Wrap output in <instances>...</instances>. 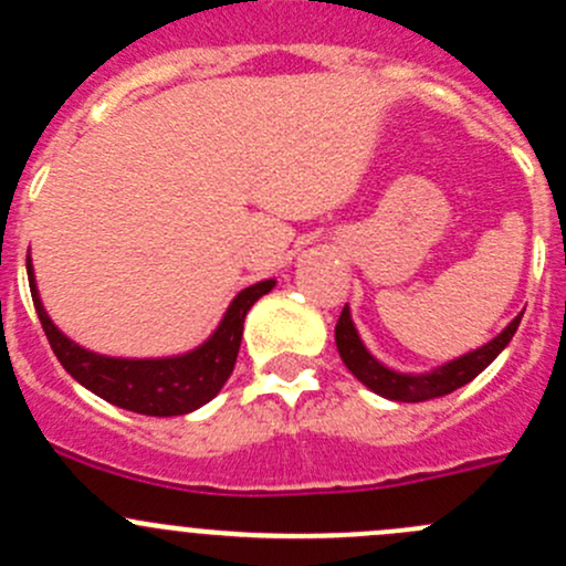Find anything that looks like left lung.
<instances>
[{"label":"left lung","mask_w":566,"mask_h":566,"mask_svg":"<svg viewBox=\"0 0 566 566\" xmlns=\"http://www.w3.org/2000/svg\"><path fill=\"white\" fill-rule=\"evenodd\" d=\"M521 317L517 315L501 331L495 339H490L488 345L476 347V350L465 353V356L454 358V361L443 364V367L432 369V373L424 375H402V373H394V369L380 364L373 353L364 347L361 336H358L356 325L350 319V310H342L339 323H336V350H339L342 361L345 367L361 380L367 389H373L380 397L394 399V402H424V399H436L443 397V394H452L458 391L460 386L471 384L501 350L512 342L515 336L517 325H521Z\"/></svg>","instance_id":"obj_1"}]
</instances>
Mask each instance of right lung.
I'll return each instance as SVG.
<instances>
[{
    "mask_svg": "<svg viewBox=\"0 0 566 566\" xmlns=\"http://www.w3.org/2000/svg\"><path fill=\"white\" fill-rule=\"evenodd\" d=\"M27 273H30L32 301L45 339L67 375L106 402L145 416H182L210 402L235 369L247 312L276 284L273 279H265L241 290L213 336L197 350L172 358H112L67 339L40 304L30 256H27Z\"/></svg>",
    "mask_w": 566,
    "mask_h": 566,
    "instance_id": "add662e5",
    "label": "right lung"
}]
</instances>
